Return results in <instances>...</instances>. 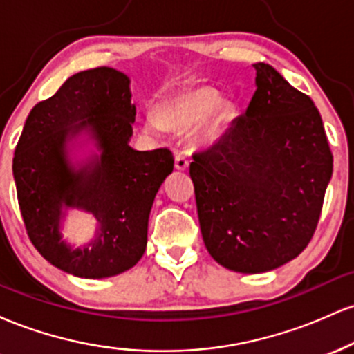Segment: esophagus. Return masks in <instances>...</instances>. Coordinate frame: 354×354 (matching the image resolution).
Returning a JSON list of instances; mask_svg holds the SVG:
<instances>
[{
    "label": "esophagus",
    "mask_w": 354,
    "mask_h": 354,
    "mask_svg": "<svg viewBox=\"0 0 354 354\" xmlns=\"http://www.w3.org/2000/svg\"><path fill=\"white\" fill-rule=\"evenodd\" d=\"M188 165H189V161H188V158L185 156V154L178 153L176 156H174V168H176V169H180V171H185V169L188 168Z\"/></svg>",
    "instance_id": "obj_1"
}]
</instances>
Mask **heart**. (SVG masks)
I'll list each match as a JSON object with an SVG mask.
<instances>
[{
  "mask_svg": "<svg viewBox=\"0 0 354 354\" xmlns=\"http://www.w3.org/2000/svg\"><path fill=\"white\" fill-rule=\"evenodd\" d=\"M211 115L209 120L201 126L198 136L203 141H211L219 135L223 123L228 116L226 106H219V101L216 93L209 88H200L194 91L186 93L174 100L161 115L149 113L146 116V126L151 131H163L165 123H171L178 126H193L201 123L203 120Z\"/></svg>",
  "mask_w": 354,
  "mask_h": 354,
  "instance_id": "1",
  "label": "heart"
}]
</instances>
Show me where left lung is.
Listing matches in <instances>:
<instances>
[{
  "instance_id": "1",
  "label": "left lung",
  "mask_w": 354,
  "mask_h": 354,
  "mask_svg": "<svg viewBox=\"0 0 354 354\" xmlns=\"http://www.w3.org/2000/svg\"><path fill=\"white\" fill-rule=\"evenodd\" d=\"M225 136L193 153L203 241L221 266L263 273L296 258L318 226L333 154L313 100L266 63Z\"/></svg>"
}]
</instances>
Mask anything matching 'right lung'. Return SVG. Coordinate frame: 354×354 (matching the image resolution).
Masks as SVG:
<instances>
[{
  "label": "right lung",
  "mask_w": 354,
  "mask_h": 354,
  "mask_svg": "<svg viewBox=\"0 0 354 354\" xmlns=\"http://www.w3.org/2000/svg\"><path fill=\"white\" fill-rule=\"evenodd\" d=\"M135 116L128 76L101 66L70 76L26 118L13 158L19 211L38 253L64 273L108 278L135 266L145 253L149 211L174 160L168 148L136 151L128 145ZM83 129L99 141L102 154L75 172L66 141ZM63 205L99 219V236L84 250L60 241Z\"/></svg>",
  "instance_id": "add662e5"
}]
</instances>
